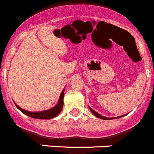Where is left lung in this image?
I'll list each match as a JSON object with an SVG mask.
<instances>
[{
  "label": "left lung",
  "mask_w": 154,
  "mask_h": 154,
  "mask_svg": "<svg viewBox=\"0 0 154 154\" xmlns=\"http://www.w3.org/2000/svg\"><path fill=\"white\" fill-rule=\"evenodd\" d=\"M89 108H90V110H91V113H92V114L94 115V116L98 117V118H101V119H103V120H111V119H115V118H121V117H123V115H122V116L117 117V118H106V117L102 116V115H99V114H98V113H97L96 111H94V110L91 109V108H90V107H89Z\"/></svg>",
  "instance_id": "1"
}]
</instances>
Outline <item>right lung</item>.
Returning <instances> with one entry per match:
<instances>
[{"instance_id":"obj_1","label":"right lung","mask_w":154,"mask_h":154,"mask_svg":"<svg viewBox=\"0 0 154 154\" xmlns=\"http://www.w3.org/2000/svg\"><path fill=\"white\" fill-rule=\"evenodd\" d=\"M63 96H64V89H63V92L61 93L60 96V99L58 101L57 105L53 108H50L49 110H46V111H39V112H30V111H26L24 109H22L21 108H20L17 105H16L17 108L23 112V114H25L27 116L31 117V118H36V119H51V118H55V117L57 116L60 112H61L62 109H63Z\"/></svg>"}]
</instances>
